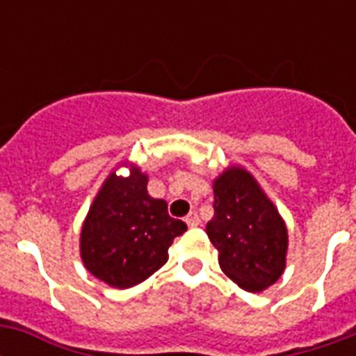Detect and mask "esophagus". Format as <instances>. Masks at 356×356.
<instances>
[{
    "label": "esophagus",
    "mask_w": 356,
    "mask_h": 356,
    "mask_svg": "<svg viewBox=\"0 0 356 356\" xmlns=\"http://www.w3.org/2000/svg\"><path fill=\"white\" fill-rule=\"evenodd\" d=\"M200 223L201 220L200 216H197V212H190L188 216H186V225H188V227H197Z\"/></svg>",
    "instance_id": "1"
}]
</instances>
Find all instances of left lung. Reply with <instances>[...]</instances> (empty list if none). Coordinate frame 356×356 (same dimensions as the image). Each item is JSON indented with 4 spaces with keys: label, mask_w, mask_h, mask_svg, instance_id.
<instances>
[{
    "label": "left lung",
    "mask_w": 356,
    "mask_h": 356,
    "mask_svg": "<svg viewBox=\"0 0 356 356\" xmlns=\"http://www.w3.org/2000/svg\"><path fill=\"white\" fill-rule=\"evenodd\" d=\"M214 218L207 234L229 279L248 292H262L286 266L288 231L277 207L248 170L227 168L212 183Z\"/></svg>",
    "instance_id": "8db88e82"
}]
</instances>
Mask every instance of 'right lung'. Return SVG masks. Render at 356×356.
I'll use <instances>...</instances> for the list:
<instances>
[{
    "mask_svg": "<svg viewBox=\"0 0 356 356\" xmlns=\"http://www.w3.org/2000/svg\"><path fill=\"white\" fill-rule=\"evenodd\" d=\"M184 231L166 201L147 194V175L131 166L127 177L111 173L94 197L81 229V259L108 286L131 288L166 264L168 248Z\"/></svg>",
    "mask_w": 356,
    "mask_h": 356,
    "instance_id": "add662e5",
    "label": "right lung"
}]
</instances>
